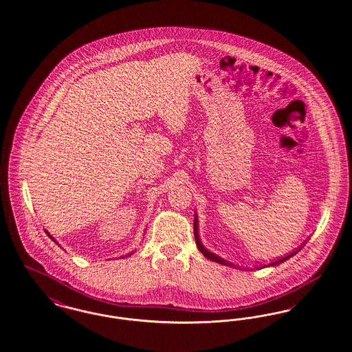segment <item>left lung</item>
<instances>
[{
  "instance_id": "1",
  "label": "left lung",
  "mask_w": 352,
  "mask_h": 352,
  "mask_svg": "<svg viewBox=\"0 0 352 352\" xmlns=\"http://www.w3.org/2000/svg\"><path fill=\"white\" fill-rule=\"evenodd\" d=\"M193 230H195V240H196V245H197V248H199V250L203 253L204 257H206L208 259H210V261H213V262H217V263H221V265H225V266H232V267H239V269H243V270H261V269H265V267H270V266H277L279 263H282V262H285L286 259L292 258L293 256H296V253L305 246V243L307 242L309 240L305 241L303 243H300V246H298L296 250H293V252H290L289 254H286L285 257H279L277 259H273L270 263H259V265H254V267H250V269H245V267H241L239 265H234L233 262H230V261H226V259L222 258L220 256H217V254H214V253H212L210 250H208L205 246L203 245V242L200 240V236H199V219H197V213L195 212V221H193Z\"/></svg>"
}]
</instances>
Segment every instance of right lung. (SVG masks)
I'll list each match as a JSON object with an SVG mask.
<instances>
[{"mask_svg": "<svg viewBox=\"0 0 352 352\" xmlns=\"http://www.w3.org/2000/svg\"><path fill=\"white\" fill-rule=\"evenodd\" d=\"M46 233H47V236H49V237H50V239H52V240L54 241V242H56V243H58V242H56V239H54V237H53V236H52V234H50V233H49V232H46ZM58 245H59V243H58ZM59 246H60V245H59ZM132 253H133V250H132V252H131V253H129V254H126V256H122V257H120V258H126V257H130V256H132Z\"/></svg>", "mask_w": 352, "mask_h": 352, "instance_id": "right-lung-1", "label": "right lung"}]
</instances>
